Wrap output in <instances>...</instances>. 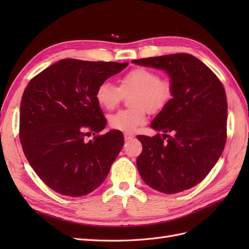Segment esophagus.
<instances>
[{
    "label": "esophagus",
    "mask_w": 249,
    "mask_h": 249,
    "mask_svg": "<svg viewBox=\"0 0 249 249\" xmlns=\"http://www.w3.org/2000/svg\"><path fill=\"white\" fill-rule=\"evenodd\" d=\"M124 138H125V140H131L135 138V135L130 134V133H124Z\"/></svg>",
    "instance_id": "34e87169"
}]
</instances>
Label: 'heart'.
<instances>
[{"mask_svg": "<svg viewBox=\"0 0 249 249\" xmlns=\"http://www.w3.org/2000/svg\"><path fill=\"white\" fill-rule=\"evenodd\" d=\"M134 93L130 99L133 109L121 110L109 116L112 128L125 133H134L146 123V109L160 112L172 97L171 84L160 80V75L147 68H136L120 79V88L108 81L100 83L95 98L100 107L112 110L120 104L123 94Z\"/></svg>", "mask_w": 249, "mask_h": 249, "instance_id": "1", "label": "heart"}]
</instances>
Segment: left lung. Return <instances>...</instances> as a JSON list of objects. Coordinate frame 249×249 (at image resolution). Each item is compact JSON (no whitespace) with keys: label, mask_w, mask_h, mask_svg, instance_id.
I'll return each mask as SVG.
<instances>
[{"label":"left lung","mask_w":249,"mask_h":249,"mask_svg":"<svg viewBox=\"0 0 249 249\" xmlns=\"http://www.w3.org/2000/svg\"><path fill=\"white\" fill-rule=\"evenodd\" d=\"M131 63L165 71L172 89L170 102L151 123L163 138L160 134L137 137L142 143L137 157L140 177L163 194L192 188L212 170L226 144L228 105L223 84L204 63L188 53Z\"/></svg>","instance_id":"left-lung-1"}]
</instances>
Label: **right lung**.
<instances>
[{"label":"right lung","instance_id":"obj_1","mask_svg":"<svg viewBox=\"0 0 249 249\" xmlns=\"http://www.w3.org/2000/svg\"><path fill=\"white\" fill-rule=\"evenodd\" d=\"M128 63L64 59L29 82L20 105V141L31 167L47 186L70 197L99 187L124 144L120 130L93 140L107 121L95 98L100 83Z\"/></svg>","mask_w":249,"mask_h":249}]
</instances>
